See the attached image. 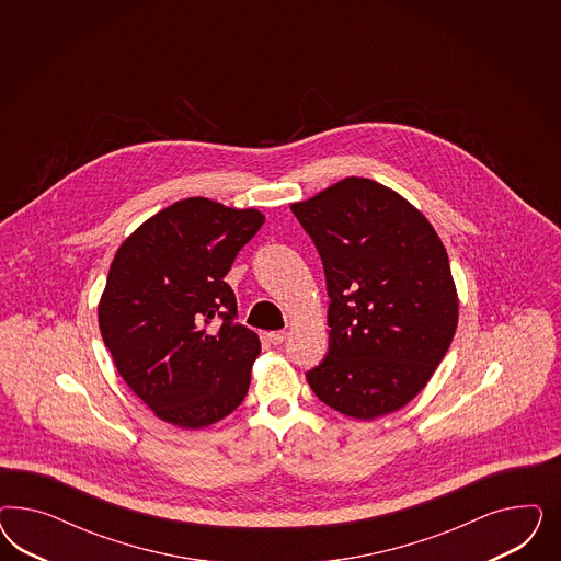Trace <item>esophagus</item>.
<instances>
[{
	"instance_id": "1",
	"label": "esophagus",
	"mask_w": 561,
	"mask_h": 561,
	"mask_svg": "<svg viewBox=\"0 0 561 561\" xmlns=\"http://www.w3.org/2000/svg\"><path fill=\"white\" fill-rule=\"evenodd\" d=\"M265 337H267V341L273 343V345H277V343H282V341L288 337V333H286V331H270V333H265Z\"/></svg>"
}]
</instances>
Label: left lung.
<instances>
[{
    "label": "left lung",
    "instance_id": "1",
    "mask_svg": "<svg viewBox=\"0 0 561 561\" xmlns=\"http://www.w3.org/2000/svg\"><path fill=\"white\" fill-rule=\"evenodd\" d=\"M323 259L329 352L306 373L324 405L376 420L424 389L448 352L459 296L440 237L397 191L347 176L289 205Z\"/></svg>",
    "mask_w": 561,
    "mask_h": 561
}]
</instances>
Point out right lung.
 Instances as JSON below:
<instances>
[{"instance_id": "add662e5", "label": "right lung", "mask_w": 561, "mask_h": 561, "mask_svg": "<svg viewBox=\"0 0 561 561\" xmlns=\"http://www.w3.org/2000/svg\"><path fill=\"white\" fill-rule=\"evenodd\" d=\"M265 216L188 197L123 240L99 302L121 378L162 422L199 430L230 415L251 385L261 341L234 323L224 282Z\"/></svg>"}]
</instances>
